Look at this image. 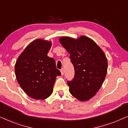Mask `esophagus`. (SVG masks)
<instances>
[{
    "label": "esophagus",
    "mask_w": 128,
    "mask_h": 128,
    "mask_svg": "<svg viewBox=\"0 0 128 128\" xmlns=\"http://www.w3.org/2000/svg\"><path fill=\"white\" fill-rule=\"evenodd\" d=\"M60 73H61V74H62V75L64 74V69H62L60 70Z\"/></svg>",
    "instance_id": "1"
}]
</instances>
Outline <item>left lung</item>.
<instances>
[{
	"label": "left lung",
	"instance_id": "obj_1",
	"mask_svg": "<svg viewBox=\"0 0 128 128\" xmlns=\"http://www.w3.org/2000/svg\"><path fill=\"white\" fill-rule=\"evenodd\" d=\"M59 41L70 54L74 78L68 82L69 92L80 101H88L97 94L106 78L108 61L100 47L88 36H62Z\"/></svg>",
	"mask_w": 128,
	"mask_h": 128
}]
</instances>
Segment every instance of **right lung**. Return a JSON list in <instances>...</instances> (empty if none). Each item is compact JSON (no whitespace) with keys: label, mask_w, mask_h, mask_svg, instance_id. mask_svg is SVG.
<instances>
[{"label":"right lung","mask_w":128,"mask_h":128,"mask_svg":"<svg viewBox=\"0 0 128 128\" xmlns=\"http://www.w3.org/2000/svg\"><path fill=\"white\" fill-rule=\"evenodd\" d=\"M52 42L36 39L26 47L15 64L16 77L28 96L36 100H45L53 92L56 78L61 73L54 59L48 53Z\"/></svg>","instance_id":"1"}]
</instances>
